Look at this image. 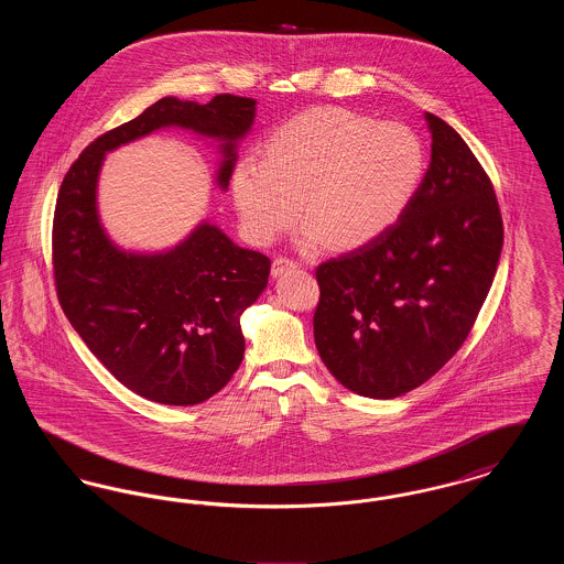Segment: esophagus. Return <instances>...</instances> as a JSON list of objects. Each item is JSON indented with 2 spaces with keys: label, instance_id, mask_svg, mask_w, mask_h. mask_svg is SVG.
Instances as JSON below:
<instances>
[{
  "label": "esophagus",
  "instance_id": "esophagus-1",
  "mask_svg": "<svg viewBox=\"0 0 564 564\" xmlns=\"http://www.w3.org/2000/svg\"><path fill=\"white\" fill-rule=\"evenodd\" d=\"M297 264H295L292 258H283V256H279V258H274V262H272V276H281L283 272H288V270H294Z\"/></svg>",
  "mask_w": 564,
  "mask_h": 564
}]
</instances>
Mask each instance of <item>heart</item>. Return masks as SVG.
<instances>
[{"instance_id":"obj_1","label":"heart","mask_w":564,"mask_h":564,"mask_svg":"<svg viewBox=\"0 0 564 564\" xmlns=\"http://www.w3.org/2000/svg\"><path fill=\"white\" fill-rule=\"evenodd\" d=\"M267 159L242 156L232 196L256 242L274 241L295 219L304 242L350 249L389 230L421 188L423 141L400 122L349 109H308L270 134Z\"/></svg>"}]
</instances>
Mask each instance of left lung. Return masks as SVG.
Returning <instances> with one entry per match:
<instances>
[{
    "mask_svg": "<svg viewBox=\"0 0 564 564\" xmlns=\"http://www.w3.org/2000/svg\"><path fill=\"white\" fill-rule=\"evenodd\" d=\"M425 118L430 169L400 221L315 270V345L334 378L364 398H400L453 359L503 247L482 164L451 124Z\"/></svg>",
    "mask_w": 564,
    "mask_h": 564,
    "instance_id": "8db88e82",
    "label": "left lung"
}]
</instances>
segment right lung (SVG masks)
<instances>
[{"instance_id": "right-lung-1", "label": "right lung", "mask_w": 564, "mask_h": 564, "mask_svg": "<svg viewBox=\"0 0 564 564\" xmlns=\"http://www.w3.org/2000/svg\"><path fill=\"white\" fill-rule=\"evenodd\" d=\"M253 116V99L228 93L209 104L164 97L88 143L58 188L53 272L61 308L109 372L150 402L194 405L228 384L245 352L242 311L267 288L270 258L209 224L166 253L120 251L95 205L104 154L161 127H184L224 141L217 182L228 188L235 141Z\"/></svg>"}]
</instances>
